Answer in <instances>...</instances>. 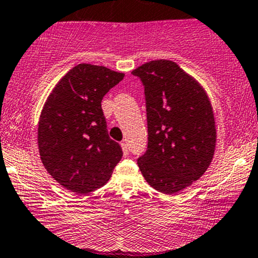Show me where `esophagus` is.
Returning <instances> with one entry per match:
<instances>
[{
  "instance_id": "34e87169",
  "label": "esophagus",
  "mask_w": 258,
  "mask_h": 258,
  "mask_svg": "<svg viewBox=\"0 0 258 258\" xmlns=\"http://www.w3.org/2000/svg\"><path fill=\"white\" fill-rule=\"evenodd\" d=\"M120 146L121 149H123V152H124V156H126V155L129 154V149H128V144L125 143V141H121L120 143Z\"/></svg>"
}]
</instances>
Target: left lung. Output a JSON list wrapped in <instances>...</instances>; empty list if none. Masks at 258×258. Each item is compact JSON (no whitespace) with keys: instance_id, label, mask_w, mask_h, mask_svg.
Masks as SVG:
<instances>
[{"instance_id":"1","label":"left lung","mask_w":258,"mask_h":258,"mask_svg":"<svg viewBox=\"0 0 258 258\" xmlns=\"http://www.w3.org/2000/svg\"><path fill=\"white\" fill-rule=\"evenodd\" d=\"M144 85L148 149L138 159L152 188L174 195L201 178L217 143L214 113L206 91L170 60H154L132 71Z\"/></svg>"}]
</instances>
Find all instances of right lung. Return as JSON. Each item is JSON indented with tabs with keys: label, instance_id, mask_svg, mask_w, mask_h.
I'll use <instances>...</instances> for the list:
<instances>
[{
	"label": "right lung",
	"instance_id": "obj_1",
	"mask_svg": "<svg viewBox=\"0 0 258 258\" xmlns=\"http://www.w3.org/2000/svg\"><path fill=\"white\" fill-rule=\"evenodd\" d=\"M123 77L104 66L79 63L44 104L38 125L41 162L71 192L86 195L106 184L123 156L120 145L108 135L101 104Z\"/></svg>",
	"mask_w": 258,
	"mask_h": 258
}]
</instances>
